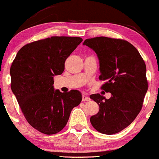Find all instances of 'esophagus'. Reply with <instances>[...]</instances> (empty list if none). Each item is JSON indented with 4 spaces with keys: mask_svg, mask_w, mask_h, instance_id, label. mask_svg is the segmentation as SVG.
Listing matches in <instances>:
<instances>
[{
    "mask_svg": "<svg viewBox=\"0 0 159 159\" xmlns=\"http://www.w3.org/2000/svg\"><path fill=\"white\" fill-rule=\"evenodd\" d=\"M82 100H83V102H88V101H90V98L89 97L87 96L86 95H85V94H83V96H82Z\"/></svg>",
    "mask_w": 159,
    "mask_h": 159,
    "instance_id": "obj_1",
    "label": "esophagus"
}]
</instances>
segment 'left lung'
Segmentation results:
<instances>
[{
  "mask_svg": "<svg viewBox=\"0 0 159 159\" xmlns=\"http://www.w3.org/2000/svg\"><path fill=\"white\" fill-rule=\"evenodd\" d=\"M83 45L98 55L99 80L105 81L101 89L111 93L109 99L100 94L90 95L99 105L90 122L102 134H117L135 120L143 107L148 90L145 61L137 49L124 39L95 37L86 39Z\"/></svg>",
  "mask_w": 159,
  "mask_h": 159,
  "instance_id": "1",
  "label": "left lung"
}]
</instances>
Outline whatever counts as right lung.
Wrapping results in <instances>:
<instances>
[{
  "label": "right lung",
  "mask_w": 159,
  "mask_h": 159,
  "mask_svg": "<svg viewBox=\"0 0 159 159\" xmlns=\"http://www.w3.org/2000/svg\"><path fill=\"white\" fill-rule=\"evenodd\" d=\"M83 39L52 36L22 47L11 66V89L29 124L39 132L55 134L66 126L82 101L77 90H54V76L64 70L65 61Z\"/></svg>",
  "instance_id": "right-lung-1"
}]
</instances>
